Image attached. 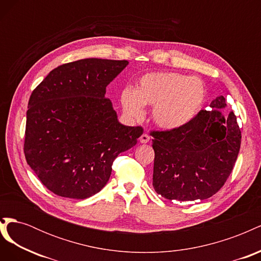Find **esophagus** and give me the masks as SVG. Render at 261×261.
Listing matches in <instances>:
<instances>
[{
    "mask_svg": "<svg viewBox=\"0 0 261 261\" xmlns=\"http://www.w3.org/2000/svg\"><path fill=\"white\" fill-rule=\"evenodd\" d=\"M149 140H150V137L147 135V134H143V135L139 137V141L141 144H147L149 143Z\"/></svg>",
    "mask_w": 261,
    "mask_h": 261,
    "instance_id": "esophagus-1",
    "label": "esophagus"
}]
</instances>
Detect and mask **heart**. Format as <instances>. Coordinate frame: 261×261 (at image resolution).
<instances>
[{"label": "heart", "mask_w": 261, "mask_h": 261, "mask_svg": "<svg viewBox=\"0 0 261 261\" xmlns=\"http://www.w3.org/2000/svg\"><path fill=\"white\" fill-rule=\"evenodd\" d=\"M207 100V88L198 77L180 73H150L140 78L135 90L125 88L121 106L125 115L140 118L144 107H152L151 120L158 127H185L199 115Z\"/></svg>", "instance_id": "heart-1"}]
</instances>
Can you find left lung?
<instances>
[{
    "label": "left lung",
    "instance_id": "left-lung-1",
    "mask_svg": "<svg viewBox=\"0 0 261 261\" xmlns=\"http://www.w3.org/2000/svg\"><path fill=\"white\" fill-rule=\"evenodd\" d=\"M185 127L153 132L152 185L169 200L208 199L230 176L241 148V129L235 114L219 96Z\"/></svg>",
    "mask_w": 261,
    "mask_h": 261
}]
</instances>
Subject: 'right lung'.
I'll return each mask as SVG.
<instances>
[{
    "mask_svg": "<svg viewBox=\"0 0 261 261\" xmlns=\"http://www.w3.org/2000/svg\"><path fill=\"white\" fill-rule=\"evenodd\" d=\"M128 61L84 59L49 73L28 102L23 151L41 183L61 197L86 199L106 186L112 163L143 135L117 120L107 86Z\"/></svg>",
    "mask_w": 261,
    "mask_h": 261,
    "instance_id": "1",
    "label": "right lung"
}]
</instances>
